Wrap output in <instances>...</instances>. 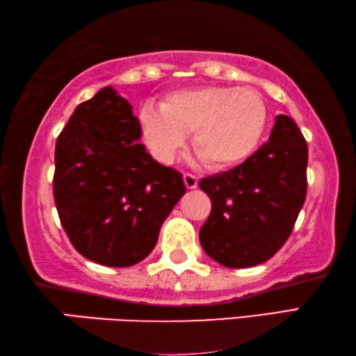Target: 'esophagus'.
Instances as JSON below:
<instances>
[{"label": "esophagus", "instance_id": "obj_1", "mask_svg": "<svg viewBox=\"0 0 356 356\" xmlns=\"http://www.w3.org/2000/svg\"><path fill=\"white\" fill-rule=\"evenodd\" d=\"M183 179H184V184L188 189H195L197 184H199V178L192 173H184Z\"/></svg>", "mask_w": 356, "mask_h": 356}]
</instances>
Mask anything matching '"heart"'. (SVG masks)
Here are the masks:
<instances>
[{
  "instance_id": "b5f03b06",
  "label": "heart",
  "mask_w": 356,
  "mask_h": 356,
  "mask_svg": "<svg viewBox=\"0 0 356 356\" xmlns=\"http://www.w3.org/2000/svg\"><path fill=\"white\" fill-rule=\"evenodd\" d=\"M143 137L157 159L172 162L188 142L209 168L241 164L259 147L266 107L259 92L232 86H194L167 95L161 107L140 113Z\"/></svg>"
}]
</instances>
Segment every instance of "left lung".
<instances>
[{
  "label": "left lung",
  "instance_id": "left-lung-1",
  "mask_svg": "<svg viewBox=\"0 0 356 356\" xmlns=\"http://www.w3.org/2000/svg\"><path fill=\"white\" fill-rule=\"evenodd\" d=\"M307 143L276 116L268 142L232 170L200 179L211 213L200 229L205 252L227 268L264 264L284 246L306 199Z\"/></svg>",
  "mask_w": 356,
  "mask_h": 356
}]
</instances>
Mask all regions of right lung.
I'll return each mask as SVG.
<instances>
[{
    "label": "right lung",
    "mask_w": 356,
    "mask_h": 356,
    "mask_svg": "<svg viewBox=\"0 0 356 356\" xmlns=\"http://www.w3.org/2000/svg\"><path fill=\"white\" fill-rule=\"evenodd\" d=\"M132 106L106 86L74 110L56 140L54 195L72 246L106 266H132L154 249L186 192L181 173L138 142Z\"/></svg>",
    "instance_id": "right-lung-1"
}]
</instances>
